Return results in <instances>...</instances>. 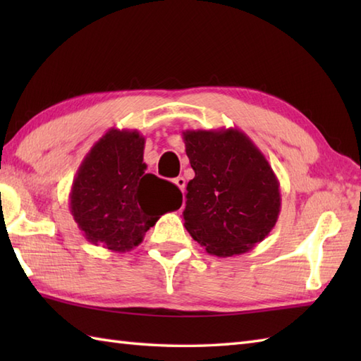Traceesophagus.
Segmentation results:
<instances>
[{"label": "esophagus", "mask_w": 361, "mask_h": 361, "mask_svg": "<svg viewBox=\"0 0 361 361\" xmlns=\"http://www.w3.org/2000/svg\"><path fill=\"white\" fill-rule=\"evenodd\" d=\"M173 183L176 185V188H178L181 192H185V189H186V180L183 178V176H176V178L173 180Z\"/></svg>", "instance_id": "obj_1"}]
</instances>
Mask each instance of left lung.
I'll return each mask as SVG.
<instances>
[{
    "mask_svg": "<svg viewBox=\"0 0 361 361\" xmlns=\"http://www.w3.org/2000/svg\"><path fill=\"white\" fill-rule=\"evenodd\" d=\"M188 183L183 220L209 255L250 251L270 234L281 212L279 181L264 153L237 128L186 130Z\"/></svg>",
    "mask_w": 361,
    "mask_h": 361,
    "instance_id": "1",
    "label": "left lung"
}]
</instances>
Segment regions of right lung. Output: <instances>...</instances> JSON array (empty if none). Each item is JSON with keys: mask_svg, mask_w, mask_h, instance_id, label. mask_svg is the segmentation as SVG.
<instances>
[{"mask_svg": "<svg viewBox=\"0 0 361 361\" xmlns=\"http://www.w3.org/2000/svg\"><path fill=\"white\" fill-rule=\"evenodd\" d=\"M145 137L110 128L83 158L70 192V209L83 237L116 252L137 247L159 216L181 206L172 183L145 172Z\"/></svg>", "mask_w": 361, "mask_h": 361, "instance_id": "obj_1", "label": "right lung"}]
</instances>
